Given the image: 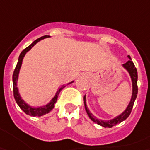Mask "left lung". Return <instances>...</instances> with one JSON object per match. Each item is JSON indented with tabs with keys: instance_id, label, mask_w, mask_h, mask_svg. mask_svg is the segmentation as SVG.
Returning <instances> with one entry per match:
<instances>
[{
	"instance_id": "left-lung-1",
	"label": "left lung",
	"mask_w": 150,
	"mask_h": 150,
	"mask_svg": "<svg viewBox=\"0 0 150 150\" xmlns=\"http://www.w3.org/2000/svg\"><path fill=\"white\" fill-rule=\"evenodd\" d=\"M128 58L129 60L127 61L125 64H123L122 66L125 70H126V71L129 73V75L130 76V79H131L132 82V96L130 101L129 103V105L126 107V109L124 110V112H122L120 115H117L115 118L109 120H102L100 119H97L92 113H91L89 108L87 107V104H86V96L84 97V104H85V110L87 112V115H89L90 119H91L92 121H94L96 124H98L99 125H101L102 127H105V128H111V127L115 126L118 124L121 123L122 121L125 120L127 118L129 117V115H130L132 110V108L134 105V100H136L137 94H138V86H137V80H138V73H137V70L135 68V66L134 65L133 61H132L131 58L129 55H128Z\"/></svg>"
}]
</instances>
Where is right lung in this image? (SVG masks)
Here are the masks:
<instances>
[{
  "instance_id": "obj_1",
  "label": "right lung",
  "mask_w": 150,
  "mask_h": 150,
  "mask_svg": "<svg viewBox=\"0 0 150 150\" xmlns=\"http://www.w3.org/2000/svg\"><path fill=\"white\" fill-rule=\"evenodd\" d=\"M48 37H50L49 35H45V36H42V37H40V38H38L37 40H35L32 44L30 45L28 47H26L25 49L23 50L22 52L20 54V56H19L17 65H16V69L14 70L13 77H12V80H13L14 98H15V100L16 101V103H17V105H19V107H20L26 115H28L30 116H41V115H44L45 114H48L49 112H50L54 107V105H55V103H56V101H57V98H58L59 92L62 91L65 86H66V85H61V86H59V88H58V90H57V91H56V93H55V95H54V96L53 97V99H51V100L50 101L48 104H46L45 105L39 106V107H33V106L28 105V104L22 99V97H21V94H20L18 86H17V83H18L19 73H20V70H21V65H22V61H23L25 55V54L28 52L35 45L37 44V43H38L39 41H40L41 40L45 39V38H48ZM73 82H74V81H71L70 83H68L67 85L72 84Z\"/></svg>"
}]
</instances>
